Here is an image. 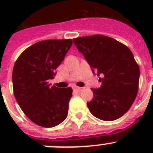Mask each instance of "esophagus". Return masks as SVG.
Here are the masks:
<instances>
[{"label":"esophagus","instance_id":"obj_1","mask_svg":"<svg viewBox=\"0 0 153 153\" xmlns=\"http://www.w3.org/2000/svg\"><path fill=\"white\" fill-rule=\"evenodd\" d=\"M82 89H83L82 87H79V86H74V90H76V91H78V92L80 91Z\"/></svg>","mask_w":153,"mask_h":153}]
</instances>
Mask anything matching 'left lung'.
I'll return each instance as SVG.
<instances>
[{"instance_id": "1", "label": "left lung", "mask_w": 153, "mask_h": 153, "mask_svg": "<svg viewBox=\"0 0 153 153\" xmlns=\"http://www.w3.org/2000/svg\"><path fill=\"white\" fill-rule=\"evenodd\" d=\"M74 44L91 67L101 76L102 86L92 88L93 98L87 102L90 113L104 121L123 117L137 95L140 67L130 50L115 39L103 36H82Z\"/></svg>"}]
</instances>
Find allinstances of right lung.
<instances>
[{
    "instance_id": "1",
    "label": "right lung",
    "mask_w": 153,
    "mask_h": 153,
    "mask_svg": "<svg viewBox=\"0 0 153 153\" xmlns=\"http://www.w3.org/2000/svg\"><path fill=\"white\" fill-rule=\"evenodd\" d=\"M72 44V39L37 42L15 62L13 94L24 114L36 125L50 128L67 118L72 89L51 86L49 79H53Z\"/></svg>"
}]
</instances>
